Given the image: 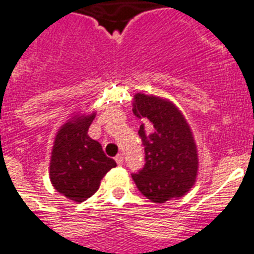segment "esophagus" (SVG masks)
Returning a JSON list of instances; mask_svg holds the SVG:
<instances>
[{
  "label": "esophagus",
  "mask_w": 254,
  "mask_h": 254,
  "mask_svg": "<svg viewBox=\"0 0 254 254\" xmlns=\"http://www.w3.org/2000/svg\"><path fill=\"white\" fill-rule=\"evenodd\" d=\"M114 160H116V162H117V165H123V164H124L123 154H117V156H116V158H114Z\"/></svg>",
  "instance_id": "1"
}]
</instances>
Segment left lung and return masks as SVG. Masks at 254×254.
<instances>
[{
  "label": "left lung",
  "mask_w": 254,
  "mask_h": 254,
  "mask_svg": "<svg viewBox=\"0 0 254 254\" xmlns=\"http://www.w3.org/2000/svg\"><path fill=\"white\" fill-rule=\"evenodd\" d=\"M133 113L145 120L138 130L145 165L131 174L138 190L157 204L184 196L198 168L196 142L184 116L172 102L141 93L134 96Z\"/></svg>",
  "instance_id": "left-lung-1"
}]
</instances>
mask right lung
Returning <instances> with one entry per match:
<instances>
[{
  "mask_svg": "<svg viewBox=\"0 0 254 254\" xmlns=\"http://www.w3.org/2000/svg\"><path fill=\"white\" fill-rule=\"evenodd\" d=\"M96 113L74 116L64 124L54 140L50 160V181L63 196L82 202L100 188L102 177L116 166L100 142L88 135Z\"/></svg>",
  "mask_w": 254,
  "mask_h": 254,
  "instance_id": "right-lung-1",
  "label": "right lung"
}]
</instances>
